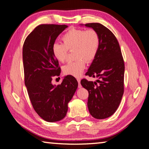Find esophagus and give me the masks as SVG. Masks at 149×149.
I'll use <instances>...</instances> for the list:
<instances>
[{
	"label": "esophagus",
	"instance_id": "34e87169",
	"mask_svg": "<svg viewBox=\"0 0 149 149\" xmlns=\"http://www.w3.org/2000/svg\"><path fill=\"white\" fill-rule=\"evenodd\" d=\"M77 82H78V87L81 88V84H80V81H81L80 78H77Z\"/></svg>",
	"mask_w": 149,
	"mask_h": 149
}]
</instances>
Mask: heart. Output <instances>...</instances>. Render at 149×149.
Segmentation results:
<instances>
[{"label":"heart","mask_w":149,"mask_h":149,"mask_svg":"<svg viewBox=\"0 0 149 149\" xmlns=\"http://www.w3.org/2000/svg\"><path fill=\"white\" fill-rule=\"evenodd\" d=\"M62 43L52 45V52L57 61L64 62L69 50L74 49V56L77 60L63 66L65 75L79 77L86 65V61L92 62L99 50L100 39L94 29L71 28L62 37Z\"/></svg>","instance_id":"heart-1"}]
</instances>
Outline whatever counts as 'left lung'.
Wrapping results in <instances>:
<instances>
[{
  "label": "left lung",
  "mask_w": 149,
  "mask_h": 149,
  "mask_svg": "<svg viewBox=\"0 0 149 149\" xmlns=\"http://www.w3.org/2000/svg\"><path fill=\"white\" fill-rule=\"evenodd\" d=\"M99 35L100 45L95 58L88 72L89 77L99 78L96 81L86 79L81 84L89 92L87 107L96 119H105L116 111L124 91V61L119 42L113 33L99 23L86 24Z\"/></svg>",
  "instance_id": "1"
}]
</instances>
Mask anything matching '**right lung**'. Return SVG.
I'll return each mask as SVG.
<instances>
[{"instance_id": "1", "label": "right lung", "mask_w": 149, "mask_h": 149, "mask_svg": "<svg viewBox=\"0 0 149 149\" xmlns=\"http://www.w3.org/2000/svg\"><path fill=\"white\" fill-rule=\"evenodd\" d=\"M66 27V25H39L26 37L23 45L24 81L29 99L37 114L49 122L65 116L68 104L78 86L72 75L65 76L57 86L52 84V78L59 76L61 72L52 47Z\"/></svg>"}]
</instances>
